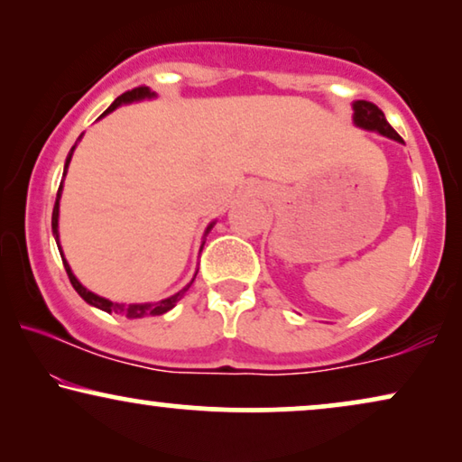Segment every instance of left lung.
I'll list each match as a JSON object with an SVG mask.
<instances>
[{
  "label": "left lung",
  "instance_id": "1",
  "mask_svg": "<svg viewBox=\"0 0 462 462\" xmlns=\"http://www.w3.org/2000/svg\"><path fill=\"white\" fill-rule=\"evenodd\" d=\"M353 122H356L359 128L376 130L381 132L383 136H389L393 138V141L403 143V138L391 128L384 113L378 109L374 103H368V100H356V103H353Z\"/></svg>",
  "mask_w": 462,
  "mask_h": 462
}]
</instances>
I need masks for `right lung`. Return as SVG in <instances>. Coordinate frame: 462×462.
Here are the masks:
<instances>
[{"label": "right lung", "instance_id": "obj_1", "mask_svg": "<svg viewBox=\"0 0 462 462\" xmlns=\"http://www.w3.org/2000/svg\"><path fill=\"white\" fill-rule=\"evenodd\" d=\"M149 97H155V94L151 92L147 86L132 88V90L124 92L122 97H117L116 100H113V105L103 113V116H106V113H111L113 109H117V106L122 105V103H132V100H141V98H149ZM103 116H100V117H103ZM73 149H75V147H73ZM73 149H71V153L67 155L65 174H67L69 162H71ZM60 191H62V182H60V187H59V193H56L54 210H52V231H54V236H56V244H59V199H60ZM201 248H204V245H201ZM59 250H60V248H59ZM60 256H62V250H60ZM62 264H65V271H67V275H69V282H71V286L75 288V292H78V294L81 296V299H84V300L88 302V305L103 309V311H106V313L124 315V318H128V319L151 318V315H163L166 311H170V309H172V307L176 305V302H179V300L182 299V296H185L189 286H191L193 280H195V277H193L191 283H187V286L182 288L180 292H176L174 296H170V299H163V300H160V302H130V305H125V302H113V300H109V299H103V296L90 292V290H86V288L81 286V283L78 282V277L73 275V271H71V267H69V264H67L65 258H62ZM195 275H198V273H195Z\"/></svg>", "mask_w": 462, "mask_h": 462}]
</instances>
